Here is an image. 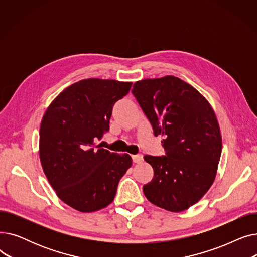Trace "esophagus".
Wrapping results in <instances>:
<instances>
[{
  "label": "esophagus",
  "mask_w": 257,
  "mask_h": 257,
  "mask_svg": "<svg viewBox=\"0 0 257 257\" xmlns=\"http://www.w3.org/2000/svg\"><path fill=\"white\" fill-rule=\"evenodd\" d=\"M132 160H133V163H136V164H140V163H142V161L144 160V157H143V155H142V154L132 155Z\"/></svg>",
  "instance_id": "1"
}]
</instances>
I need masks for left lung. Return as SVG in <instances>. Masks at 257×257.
Listing matches in <instances>:
<instances>
[{"label":"left lung","instance_id":"left-lung-1","mask_svg":"<svg viewBox=\"0 0 257 257\" xmlns=\"http://www.w3.org/2000/svg\"><path fill=\"white\" fill-rule=\"evenodd\" d=\"M161 141L166 156L145 155L154 171L146 198L172 212L193 206L212 185L222 152L217 116L208 101L174 76L137 81L131 90Z\"/></svg>","mask_w":257,"mask_h":257}]
</instances>
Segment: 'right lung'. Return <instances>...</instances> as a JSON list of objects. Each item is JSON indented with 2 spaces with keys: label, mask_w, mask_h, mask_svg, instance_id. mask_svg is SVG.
<instances>
[{
  "label": "right lung",
  "mask_w": 257,
  "mask_h": 257,
  "mask_svg": "<svg viewBox=\"0 0 257 257\" xmlns=\"http://www.w3.org/2000/svg\"><path fill=\"white\" fill-rule=\"evenodd\" d=\"M132 82L90 78L61 91L40 124L39 158L56 195L81 212L109 205L119 179L132 165L129 154L111 153L96 144L109 130L114 103Z\"/></svg>",
  "instance_id": "obj_1"
}]
</instances>
